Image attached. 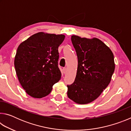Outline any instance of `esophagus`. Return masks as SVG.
<instances>
[{
    "label": "esophagus",
    "mask_w": 131,
    "mask_h": 131,
    "mask_svg": "<svg viewBox=\"0 0 131 131\" xmlns=\"http://www.w3.org/2000/svg\"><path fill=\"white\" fill-rule=\"evenodd\" d=\"M63 73L64 74H65L66 73V72H67V69H66V68H63Z\"/></svg>",
    "instance_id": "esophagus-1"
}]
</instances>
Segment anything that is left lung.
<instances>
[{
	"mask_svg": "<svg viewBox=\"0 0 131 131\" xmlns=\"http://www.w3.org/2000/svg\"><path fill=\"white\" fill-rule=\"evenodd\" d=\"M78 58L74 83L68 85V96L78 104L95 100L107 87L115 69L114 55L101 40L73 35L71 37Z\"/></svg>",
	"mask_w": 131,
	"mask_h": 131,
	"instance_id": "8db88e82",
	"label": "left lung"
}]
</instances>
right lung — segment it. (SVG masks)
I'll use <instances>...</instances> for the list:
<instances>
[{
  "label": "right lung",
  "instance_id": "1",
  "mask_svg": "<svg viewBox=\"0 0 131 131\" xmlns=\"http://www.w3.org/2000/svg\"><path fill=\"white\" fill-rule=\"evenodd\" d=\"M65 37L39 32L18 47L14 59L15 72L21 86L30 96H46L61 79L58 49Z\"/></svg>",
  "mask_w": 131,
  "mask_h": 131
}]
</instances>
